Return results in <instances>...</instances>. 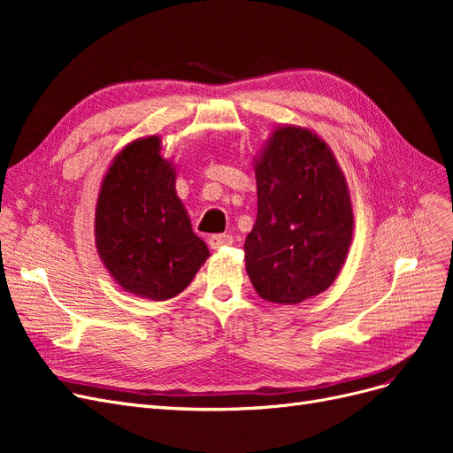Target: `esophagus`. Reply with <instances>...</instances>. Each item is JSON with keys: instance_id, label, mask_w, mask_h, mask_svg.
Returning <instances> with one entry per match:
<instances>
[{"instance_id": "esophagus-1", "label": "esophagus", "mask_w": 453, "mask_h": 453, "mask_svg": "<svg viewBox=\"0 0 453 453\" xmlns=\"http://www.w3.org/2000/svg\"><path fill=\"white\" fill-rule=\"evenodd\" d=\"M211 250H221V248H226V245H232L234 243V238H232L230 234H211L208 238Z\"/></svg>"}]
</instances>
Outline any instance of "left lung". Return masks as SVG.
Masks as SVG:
<instances>
[{
  "mask_svg": "<svg viewBox=\"0 0 453 453\" xmlns=\"http://www.w3.org/2000/svg\"><path fill=\"white\" fill-rule=\"evenodd\" d=\"M255 175L245 270L268 303L298 304L328 289L346 260L353 232L346 180L331 149L293 127L273 132Z\"/></svg>",
  "mask_w": 453,
  "mask_h": 453,
  "instance_id": "8db88e82",
  "label": "left lung"
}]
</instances>
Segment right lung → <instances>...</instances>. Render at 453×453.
<instances>
[{"label":"right lung","mask_w":453,"mask_h":453,"mask_svg":"<svg viewBox=\"0 0 453 453\" xmlns=\"http://www.w3.org/2000/svg\"><path fill=\"white\" fill-rule=\"evenodd\" d=\"M96 245L122 289L150 300L180 295L210 257L155 135L122 149L109 168L96 205Z\"/></svg>","instance_id":"obj_1"}]
</instances>
